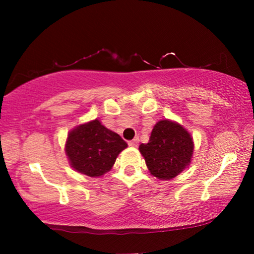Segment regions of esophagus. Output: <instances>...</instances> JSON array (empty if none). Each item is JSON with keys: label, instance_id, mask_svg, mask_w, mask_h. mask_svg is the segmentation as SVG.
<instances>
[{"label": "esophagus", "instance_id": "esophagus-1", "mask_svg": "<svg viewBox=\"0 0 254 254\" xmlns=\"http://www.w3.org/2000/svg\"><path fill=\"white\" fill-rule=\"evenodd\" d=\"M138 141H140V140H138V137H135V138H133V140H131V141L128 142V144H129L130 147H137V145H138Z\"/></svg>", "mask_w": 254, "mask_h": 254}]
</instances>
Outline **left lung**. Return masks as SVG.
<instances>
[{
	"mask_svg": "<svg viewBox=\"0 0 254 254\" xmlns=\"http://www.w3.org/2000/svg\"><path fill=\"white\" fill-rule=\"evenodd\" d=\"M149 171L162 180L175 178L190 165L193 156V137L182 125L161 120L154 126L148 143L138 147Z\"/></svg>",
	"mask_w": 254,
	"mask_h": 254,
	"instance_id": "8db88e82",
	"label": "left lung"
}]
</instances>
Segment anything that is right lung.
<instances>
[{"mask_svg": "<svg viewBox=\"0 0 254 254\" xmlns=\"http://www.w3.org/2000/svg\"><path fill=\"white\" fill-rule=\"evenodd\" d=\"M127 143L114 131L103 126L98 119L79 125L69 131L65 155L74 170L89 177L109 172L118 155Z\"/></svg>", "mask_w": 254, "mask_h": 254, "instance_id": "obj_1", "label": "right lung"}]
</instances>
